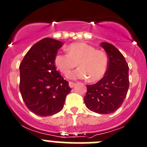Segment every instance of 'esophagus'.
Segmentation results:
<instances>
[{
    "mask_svg": "<svg viewBox=\"0 0 147 147\" xmlns=\"http://www.w3.org/2000/svg\"><path fill=\"white\" fill-rule=\"evenodd\" d=\"M75 85V82H72V81H69V86H70L71 88H73Z\"/></svg>",
    "mask_w": 147,
    "mask_h": 147,
    "instance_id": "obj_1",
    "label": "esophagus"
}]
</instances>
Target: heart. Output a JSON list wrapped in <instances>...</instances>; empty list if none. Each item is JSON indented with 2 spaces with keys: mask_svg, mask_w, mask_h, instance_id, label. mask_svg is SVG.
Returning a JSON list of instances; mask_svg holds the SVG:
<instances>
[{
  "mask_svg": "<svg viewBox=\"0 0 147 147\" xmlns=\"http://www.w3.org/2000/svg\"><path fill=\"white\" fill-rule=\"evenodd\" d=\"M68 54H57L55 64L60 72L66 74L78 65L79 68L67 75L71 79L87 78L95 82L104 77L107 69L108 59L105 52L97 50L88 43H73L67 48Z\"/></svg>",
  "mask_w": 147,
  "mask_h": 147,
  "instance_id": "obj_1",
  "label": "heart"
}]
</instances>
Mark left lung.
<instances>
[{
    "label": "left lung",
    "mask_w": 147,
    "mask_h": 147,
    "mask_svg": "<svg viewBox=\"0 0 147 147\" xmlns=\"http://www.w3.org/2000/svg\"><path fill=\"white\" fill-rule=\"evenodd\" d=\"M108 55L105 75L96 84L86 85L84 103L89 110L99 114L112 113L122 105L127 96L129 81V66L123 55L115 47L100 43Z\"/></svg>",
    "instance_id": "left-lung-1"
}]
</instances>
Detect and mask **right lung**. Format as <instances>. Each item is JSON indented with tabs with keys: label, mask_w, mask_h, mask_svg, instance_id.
<instances>
[{
	"label": "right lung",
	"mask_w": 147,
	"mask_h": 147,
	"mask_svg": "<svg viewBox=\"0 0 147 147\" xmlns=\"http://www.w3.org/2000/svg\"><path fill=\"white\" fill-rule=\"evenodd\" d=\"M62 46L59 40L43 38L31 47L19 66L20 94L28 109L37 115L59 112L72 89L55 65Z\"/></svg>",
	"instance_id": "obj_1"
}]
</instances>
